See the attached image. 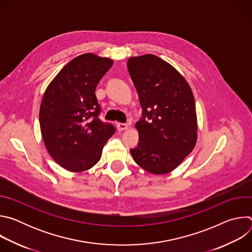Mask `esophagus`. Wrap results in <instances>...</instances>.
<instances>
[{
	"mask_svg": "<svg viewBox=\"0 0 252 252\" xmlns=\"http://www.w3.org/2000/svg\"><path fill=\"white\" fill-rule=\"evenodd\" d=\"M117 127L120 131H123V130H126L128 128V126L126 124H122V123H118L117 124Z\"/></svg>",
	"mask_w": 252,
	"mask_h": 252,
	"instance_id": "esophagus-1",
	"label": "esophagus"
}]
</instances>
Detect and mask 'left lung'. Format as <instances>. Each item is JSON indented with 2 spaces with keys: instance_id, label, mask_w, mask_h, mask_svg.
Here are the masks:
<instances>
[{
  "instance_id": "1",
  "label": "left lung",
  "mask_w": 252,
  "mask_h": 252,
  "mask_svg": "<svg viewBox=\"0 0 252 252\" xmlns=\"http://www.w3.org/2000/svg\"><path fill=\"white\" fill-rule=\"evenodd\" d=\"M127 68L142 107V118L135 124L138 145L130 154L145 170L168 173L196 145L192 91L176 68L155 55L129 58Z\"/></svg>"
}]
</instances>
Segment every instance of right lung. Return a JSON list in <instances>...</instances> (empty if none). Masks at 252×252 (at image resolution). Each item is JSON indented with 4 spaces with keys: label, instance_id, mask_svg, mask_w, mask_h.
I'll return each mask as SVG.
<instances>
[{
    "label": "right lung",
    "instance_id": "1",
    "mask_svg": "<svg viewBox=\"0 0 252 252\" xmlns=\"http://www.w3.org/2000/svg\"><path fill=\"white\" fill-rule=\"evenodd\" d=\"M114 61L84 54L66 63L50 83L40 107V126L53 159L71 172L92 168L115 127L99 121L95 88Z\"/></svg>",
    "mask_w": 252,
    "mask_h": 252
}]
</instances>
